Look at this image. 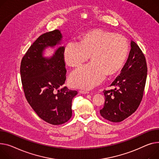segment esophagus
I'll use <instances>...</instances> for the list:
<instances>
[{
  "label": "esophagus",
  "instance_id": "esophagus-1",
  "mask_svg": "<svg viewBox=\"0 0 159 159\" xmlns=\"http://www.w3.org/2000/svg\"><path fill=\"white\" fill-rule=\"evenodd\" d=\"M79 93H81V94H88V93H89V91H84V90H80V91H79Z\"/></svg>",
  "mask_w": 159,
  "mask_h": 159
}]
</instances>
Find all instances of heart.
<instances>
[{
	"instance_id": "heart-1",
	"label": "heart",
	"mask_w": 159,
	"mask_h": 159,
	"mask_svg": "<svg viewBox=\"0 0 159 159\" xmlns=\"http://www.w3.org/2000/svg\"><path fill=\"white\" fill-rule=\"evenodd\" d=\"M129 43L125 36L102 29H93L83 34L79 43L70 42L63 52L66 64L82 65L89 58L88 65L73 71L70 76L73 87L89 89L112 76L123 67L129 54Z\"/></svg>"
}]
</instances>
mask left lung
I'll return each instance as SVG.
<instances>
[{"label": "left lung", "mask_w": 159, "mask_h": 159, "mask_svg": "<svg viewBox=\"0 0 159 159\" xmlns=\"http://www.w3.org/2000/svg\"><path fill=\"white\" fill-rule=\"evenodd\" d=\"M120 75L111 86L114 89L104 90L105 98L100 113L103 118L112 122H121L132 115L139 106L147 77V65L144 55L134 41Z\"/></svg>", "instance_id": "left-lung-1"}]
</instances>
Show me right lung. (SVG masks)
I'll return each mask as SVG.
<instances>
[{"instance_id":"1","label":"right lung","mask_w":159,"mask_h":159,"mask_svg":"<svg viewBox=\"0 0 159 159\" xmlns=\"http://www.w3.org/2000/svg\"><path fill=\"white\" fill-rule=\"evenodd\" d=\"M61 39L58 29L41 35L29 47L20 65L21 80L28 103L41 119L54 125L71 118L72 99L78 93L62 86L66 73L65 47H59L50 58L43 56L47 47L59 44Z\"/></svg>"}]
</instances>
